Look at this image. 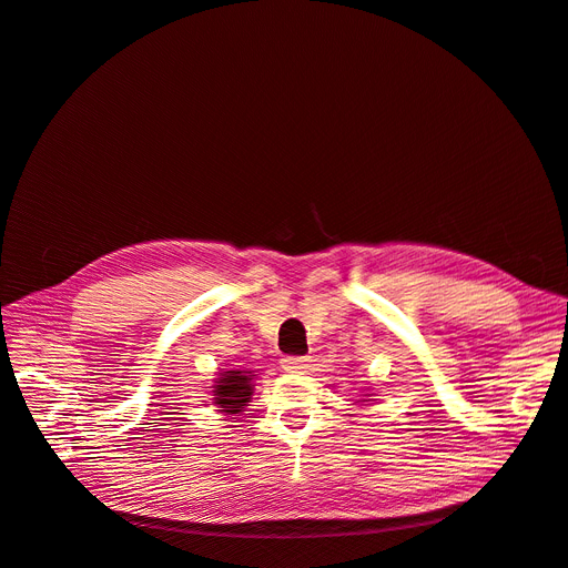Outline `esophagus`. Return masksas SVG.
Segmentation results:
<instances>
[{
	"instance_id": "1",
	"label": "esophagus",
	"mask_w": 568,
	"mask_h": 568,
	"mask_svg": "<svg viewBox=\"0 0 568 568\" xmlns=\"http://www.w3.org/2000/svg\"><path fill=\"white\" fill-rule=\"evenodd\" d=\"M282 368L286 373H305L310 368V358L307 356H284Z\"/></svg>"
}]
</instances>
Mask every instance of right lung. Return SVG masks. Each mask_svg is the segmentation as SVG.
I'll return each mask as SVG.
<instances>
[{"label": "right lung", "instance_id": "obj_1", "mask_svg": "<svg viewBox=\"0 0 568 568\" xmlns=\"http://www.w3.org/2000/svg\"><path fill=\"white\" fill-rule=\"evenodd\" d=\"M254 375L246 371H229L214 384V403L223 407V413L237 415L254 394Z\"/></svg>", "mask_w": 568, "mask_h": 568}]
</instances>
